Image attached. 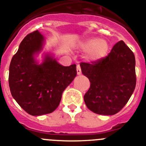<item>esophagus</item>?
Masks as SVG:
<instances>
[{
    "label": "esophagus",
    "mask_w": 146,
    "mask_h": 146,
    "mask_svg": "<svg viewBox=\"0 0 146 146\" xmlns=\"http://www.w3.org/2000/svg\"><path fill=\"white\" fill-rule=\"evenodd\" d=\"M81 73H82V71H81L80 66L77 65V74H81Z\"/></svg>",
    "instance_id": "34e87169"
}]
</instances>
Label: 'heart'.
I'll use <instances>...</instances> for the list:
<instances>
[{
  "instance_id": "heart-1",
  "label": "heart",
  "mask_w": 146,
  "mask_h": 146,
  "mask_svg": "<svg viewBox=\"0 0 146 146\" xmlns=\"http://www.w3.org/2000/svg\"><path fill=\"white\" fill-rule=\"evenodd\" d=\"M80 48L84 52H88V58L89 60L96 61L103 58L107 55L108 44L104 40L93 37L81 42Z\"/></svg>"
}]
</instances>
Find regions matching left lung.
Masks as SVG:
<instances>
[{
    "label": "left lung",
    "mask_w": 146,
    "mask_h": 146,
    "mask_svg": "<svg viewBox=\"0 0 146 146\" xmlns=\"http://www.w3.org/2000/svg\"><path fill=\"white\" fill-rule=\"evenodd\" d=\"M82 74L91 82L84 96L86 106L99 115L116 114L128 102L136 86L135 58L123 42L113 46L106 57L81 62Z\"/></svg>",
    "instance_id": "left-lung-1"
}]
</instances>
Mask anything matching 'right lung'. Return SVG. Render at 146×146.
Masks as SVG:
<instances>
[{
    "mask_svg": "<svg viewBox=\"0 0 146 146\" xmlns=\"http://www.w3.org/2000/svg\"><path fill=\"white\" fill-rule=\"evenodd\" d=\"M42 35L35 31L23 38L11 60L9 84L13 98L31 115L52 113L58 107L62 94L77 75L76 65L64 66L46 55L37 64L33 55L41 51Z\"/></svg>",
    "mask_w": 146,
    "mask_h": 146,
    "instance_id": "obj_1",
    "label": "right lung"
}]
</instances>
